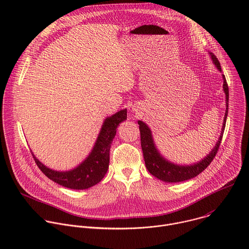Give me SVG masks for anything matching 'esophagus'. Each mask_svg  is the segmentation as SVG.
<instances>
[{"mask_svg": "<svg viewBox=\"0 0 249 249\" xmlns=\"http://www.w3.org/2000/svg\"><path fill=\"white\" fill-rule=\"evenodd\" d=\"M132 108H133V107H132Z\"/></svg>", "mask_w": 249, "mask_h": 249, "instance_id": "1", "label": "esophagus"}]
</instances>
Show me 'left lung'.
Returning <instances> with one entry per match:
<instances>
[{
    "instance_id": "1",
    "label": "left lung",
    "mask_w": 249,
    "mask_h": 249,
    "mask_svg": "<svg viewBox=\"0 0 249 249\" xmlns=\"http://www.w3.org/2000/svg\"><path fill=\"white\" fill-rule=\"evenodd\" d=\"M209 55L211 57V60L213 61V64L215 65V67L217 68L219 72L222 73V68L217 57L212 52H209ZM222 78H223V89L226 95V113H225L224 122L222 126V131L215 147L213 148L211 152L201 160L191 164L190 163L179 164V163H175L168 160L160 154L158 147L156 146L155 140L152 134V130L150 129V127L144 121L138 120L139 128L141 132V146H142V150H143L146 167L149 170V172L155 177H157L158 179L167 183H177V182L191 179L193 177L197 176L199 173H201L211 163V161L214 160L221 144V141H222L223 134L226 127L227 116L229 112V87H228L225 75H222Z\"/></svg>"
}]
</instances>
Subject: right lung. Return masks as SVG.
I'll use <instances>...</instances> for the list:
<instances>
[{
    "label": "right lung",
    "instance_id": "add662e5",
    "mask_svg": "<svg viewBox=\"0 0 249 249\" xmlns=\"http://www.w3.org/2000/svg\"><path fill=\"white\" fill-rule=\"evenodd\" d=\"M126 119V108L106 117L89 156L72 169L55 170L49 168L32 153L33 159L41 171L54 182L70 189H89L100 182L107 172L110 147L116 135V129L118 125Z\"/></svg>",
    "mask_w": 249,
    "mask_h": 249
}]
</instances>
